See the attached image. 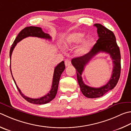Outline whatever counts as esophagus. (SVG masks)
Returning <instances> with one entry per match:
<instances>
[{
    "mask_svg": "<svg viewBox=\"0 0 131 131\" xmlns=\"http://www.w3.org/2000/svg\"><path fill=\"white\" fill-rule=\"evenodd\" d=\"M65 66H68L70 65L71 61H70V59H66V60L65 61Z\"/></svg>",
    "mask_w": 131,
    "mask_h": 131,
    "instance_id": "34e87169",
    "label": "esophagus"
}]
</instances>
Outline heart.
<instances>
[{
  "label": "heart",
  "mask_w": 131,
  "mask_h": 131,
  "mask_svg": "<svg viewBox=\"0 0 131 131\" xmlns=\"http://www.w3.org/2000/svg\"><path fill=\"white\" fill-rule=\"evenodd\" d=\"M84 34L82 32H74L70 34L66 39V45H76L81 42L84 38ZM94 44V39L93 38L89 37L87 38L82 42L81 45L77 50V54L78 55L82 56L86 54Z\"/></svg>",
  "instance_id": "1"
}]
</instances>
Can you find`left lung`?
Masks as SVG:
<instances>
[{
	"label": "left lung",
	"instance_id": "left-lung-1",
	"mask_svg": "<svg viewBox=\"0 0 131 131\" xmlns=\"http://www.w3.org/2000/svg\"><path fill=\"white\" fill-rule=\"evenodd\" d=\"M97 28L99 39L90 51L84 56L73 58L72 65L77 73L78 84L82 94L88 98H98L103 96L117 85L121 72V56L120 49L116 43L113 32L99 23L94 25ZM100 52H104L110 55L113 60V70L108 83L100 88H93L85 85L82 80V73L86 64Z\"/></svg>",
	"mask_w": 131,
	"mask_h": 131
}]
</instances>
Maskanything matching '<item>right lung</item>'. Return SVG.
I'll list each match as a JSON object with an SVG mask.
<instances>
[{
	"label": "right lung",
	"instance_id": "right-lung-1",
	"mask_svg": "<svg viewBox=\"0 0 131 131\" xmlns=\"http://www.w3.org/2000/svg\"><path fill=\"white\" fill-rule=\"evenodd\" d=\"M35 37L40 38H43L45 39H51V37L50 36L49 34H47V33H45L43 31L42 28L41 27H35V26H30V27H26L25 28L21 31L19 33L17 37L15 39V41L13 42L12 46L10 49V51H9V58L10 59L11 58V55L13 53V50L15 48L16 44L18 43L19 42L22 41L23 39L25 38L26 37ZM65 69V65L64 61H62L61 62L58 64V65L56 66L54 69V75L53 78V82H52V86L51 90H50V92L45 96H43L42 97H40L39 99H31L30 97H28L27 96H25L23 94L22 92L20 91V90L18 86L16 85V82L14 80V78L13 77V74L11 73V63H10V70L11 73L13 77V80L14 81V82L16 85V86L19 92L20 93L21 96H22L23 98H24L26 101L29 102L30 103L35 104H39V105H42V104H45L46 103H49L50 101L55 98L56 96L57 93L58 87V84H59V81L60 79L61 75L62 73L64 71Z\"/></svg>",
	"mask_w": 131,
	"mask_h": 131
}]
</instances>
